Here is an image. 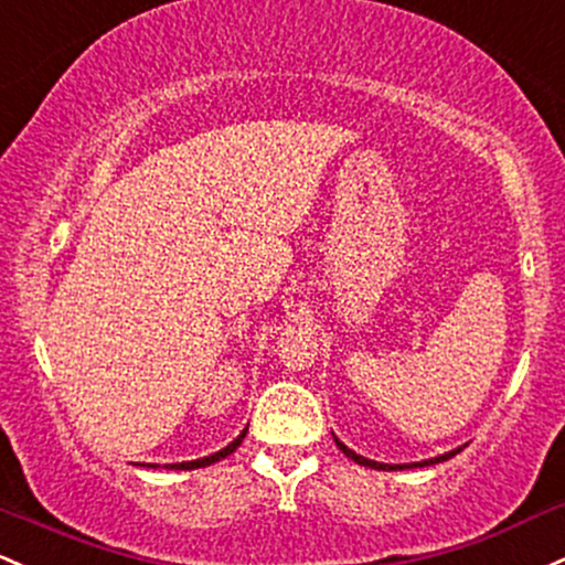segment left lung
<instances>
[{
	"instance_id": "obj_1",
	"label": "left lung",
	"mask_w": 565,
	"mask_h": 565,
	"mask_svg": "<svg viewBox=\"0 0 565 565\" xmlns=\"http://www.w3.org/2000/svg\"><path fill=\"white\" fill-rule=\"evenodd\" d=\"M334 445H338L340 450H343L345 456L351 458V461H356V463H362V467H370V469H377V472H396V469H413V467H431V463H443V461H448V458H454L456 454H461L463 450V445L461 448H456V450H448V454H443V456H434V458H424V461H413V463H383V461H370V458H364V456H359L356 450H351L349 445H343L340 443L338 437H334Z\"/></svg>"
}]
</instances>
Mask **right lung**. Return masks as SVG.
Masks as SVG:
<instances>
[{
    "instance_id": "1",
    "label": "right lung",
    "mask_w": 565,
    "mask_h": 565,
    "mask_svg": "<svg viewBox=\"0 0 565 565\" xmlns=\"http://www.w3.org/2000/svg\"><path fill=\"white\" fill-rule=\"evenodd\" d=\"M246 431L249 429H244L238 434V437L233 439L231 445H227V448H222V450H216V454H212V456H203V458H195V461H182V463H169V469H182V472H190V469H201V467H212V463H216V461H222V458H227L231 454H235V448H238L241 443H244V437H246ZM147 467H158V463H147Z\"/></svg>"
}]
</instances>
